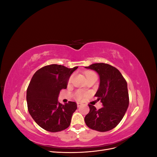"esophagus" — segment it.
<instances>
[{
    "label": "esophagus",
    "mask_w": 157,
    "mask_h": 157,
    "mask_svg": "<svg viewBox=\"0 0 157 157\" xmlns=\"http://www.w3.org/2000/svg\"><path fill=\"white\" fill-rule=\"evenodd\" d=\"M77 107H80V106H81L82 105V103H80V102H77Z\"/></svg>",
    "instance_id": "34e87169"
}]
</instances>
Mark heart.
<instances>
[{
    "label": "heart",
    "instance_id": "b5f03b06",
    "mask_svg": "<svg viewBox=\"0 0 157 157\" xmlns=\"http://www.w3.org/2000/svg\"><path fill=\"white\" fill-rule=\"evenodd\" d=\"M86 76L87 78H90L91 77H97L96 73H94V72H86ZM73 76H71V77L69 78V81H71V79H72ZM86 94L84 92L82 91V90H78V91L76 92L75 94V98L77 99V100H82V99L84 98V97L86 96Z\"/></svg>",
    "mask_w": 157,
    "mask_h": 157
}]
</instances>
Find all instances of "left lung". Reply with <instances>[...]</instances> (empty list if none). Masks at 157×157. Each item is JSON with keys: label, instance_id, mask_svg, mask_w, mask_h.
Masks as SVG:
<instances>
[{"label": "left lung", "instance_id": "8db88e82", "mask_svg": "<svg viewBox=\"0 0 157 157\" xmlns=\"http://www.w3.org/2000/svg\"><path fill=\"white\" fill-rule=\"evenodd\" d=\"M85 68L96 71L99 76L100 84L95 97L103 105L97 110L89 104L90 112L84 117L85 123L90 129L109 131L119 124L129 105L127 82L120 71L111 65L98 63Z\"/></svg>", "mask_w": 157, "mask_h": 157}]
</instances>
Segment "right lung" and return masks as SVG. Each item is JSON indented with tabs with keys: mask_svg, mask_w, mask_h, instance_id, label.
<instances>
[{
	"mask_svg": "<svg viewBox=\"0 0 157 157\" xmlns=\"http://www.w3.org/2000/svg\"><path fill=\"white\" fill-rule=\"evenodd\" d=\"M77 68L52 64L33 75L27 90V108L33 120L44 130L58 132L70 126L77 103L69 101L63 105L58 98L61 90L67 88L71 75Z\"/></svg>",
	"mask_w": 157,
	"mask_h": 157,
	"instance_id": "right-lung-1",
	"label": "right lung"
}]
</instances>
